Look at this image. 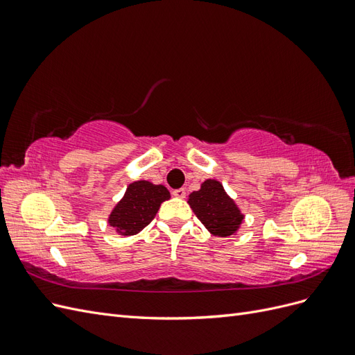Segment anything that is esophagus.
Returning <instances> with one entry per match:
<instances>
[{"instance_id":"34e87169","label":"esophagus","mask_w":355,"mask_h":355,"mask_svg":"<svg viewBox=\"0 0 355 355\" xmlns=\"http://www.w3.org/2000/svg\"><path fill=\"white\" fill-rule=\"evenodd\" d=\"M171 194H173L176 198H185L187 191H185V188H179V189H175L173 192H171Z\"/></svg>"}]
</instances>
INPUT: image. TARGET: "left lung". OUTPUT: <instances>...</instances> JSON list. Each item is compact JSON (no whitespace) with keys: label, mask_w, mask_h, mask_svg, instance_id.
<instances>
[{"label":"left lung","mask_w":355,"mask_h":355,"mask_svg":"<svg viewBox=\"0 0 355 355\" xmlns=\"http://www.w3.org/2000/svg\"><path fill=\"white\" fill-rule=\"evenodd\" d=\"M188 204L207 231L218 237L237 232L244 219L237 204L216 179L204 180L198 191L189 194Z\"/></svg>","instance_id":"8db88e82"}]
</instances>
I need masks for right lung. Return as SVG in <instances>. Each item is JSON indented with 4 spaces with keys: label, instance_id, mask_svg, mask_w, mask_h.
Returning a JSON list of instances; mask_svg holds the SVG:
<instances>
[{
    "label": "right lung",
    "instance_id": "right-lung-1",
    "mask_svg": "<svg viewBox=\"0 0 355 355\" xmlns=\"http://www.w3.org/2000/svg\"><path fill=\"white\" fill-rule=\"evenodd\" d=\"M168 198L170 192L163 185H154L148 180L133 182L112 209L108 223L118 234L135 235L151 223L161 202Z\"/></svg>",
    "mask_w": 355,
    "mask_h": 355
}]
</instances>
